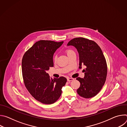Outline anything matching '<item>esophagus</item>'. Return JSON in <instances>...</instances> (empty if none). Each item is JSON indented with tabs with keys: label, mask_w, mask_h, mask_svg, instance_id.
Returning a JSON list of instances; mask_svg holds the SVG:
<instances>
[{
	"label": "esophagus",
	"mask_w": 127,
	"mask_h": 127,
	"mask_svg": "<svg viewBox=\"0 0 127 127\" xmlns=\"http://www.w3.org/2000/svg\"><path fill=\"white\" fill-rule=\"evenodd\" d=\"M67 81H71L73 80H74V78H69V77H68V78H67Z\"/></svg>",
	"instance_id": "34e87169"
}]
</instances>
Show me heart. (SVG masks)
Masks as SVG:
<instances>
[{"label": "heart", "instance_id": "b5f03b06", "mask_svg": "<svg viewBox=\"0 0 127 127\" xmlns=\"http://www.w3.org/2000/svg\"><path fill=\"white\" fill-rule=\"evenodd\" d=\"M65 52H66V54L67 55V56L70 55V54H71L72 53H74V51L72 50V49H66ZM57 60V57L56 56H55L54 57V58H53V61H54V62H56Z\"/></svg>", "mask_w": 127, "mask_h": 127}]
</instances>
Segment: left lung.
Listing matches in <instances>:
<instances>
[{
  "label": "left lung",
  "mask_w": 127,
  "mask_h": 127,
  "mask_svg": "<svg viewBox=\"0 0 127 127\" xmlns=\"http://www.w3.org/2000/svg\"><path fill=\"white\" fill-rule=\"evenodd\" d=\"M67 46H73L77 50L79 57V68L82 65L83 78L77 77L80 83L77 94L85 98L95 96L104 84L107 75V64L99 46L94 41L83 38H76L70 41Z\"/></svg>",
  "instance_id": "8db88e82"
}]
</instances>
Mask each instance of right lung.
Wrapping results in <instances>:
<instances>
[{
    "label": "right lung",
    "instance_id": "add662e5",
    "mask_svg": "<svg viewBox=\"0 0 127 127\" xmlns=\"http://www.w3.org/2000/svg\"><path fill=\"white\" fill-rule=\"evenodd\" d=\"M40 40L24 54L22 59V73L25 85L30 94L44 104H52L60 97L62 88L66 82L64 77H50L47 73L54 66L53 55L63 43Z\"/></svg>",
    "mask_w": 127,
    "mask_h": 127
}]
</instances>
